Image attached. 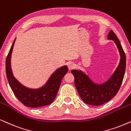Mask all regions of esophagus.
Returning <instances> with one entry per match:
<instances>
[{
  "label": "esophagus",
  "instance_id": "1",
  "mask_svg": "<svg viewBox=\"0 0 131 131\" xmlns=\"http://www.w3.org/2000/svg\"><path fill=\"white\" fill-rule=\"evenodd\" d=\"M75 67V64L74 63L70 62L68 64V68H69V69H70V70L71 69H74Z\"/></svg>",
  "mask_w": 131,
  "mask_h": 131
}]
</instances>
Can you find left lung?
I'll return each instance as SVG.
<instances>
[{"instance_id":"obj_1","label":"left lung","mask_w":131,"mask_h":131,"mask_svg":"<svg viewBox=\"0 0 131 131\" xmlns=\"http://www.w3.org/2000/svg\"><path fill=\"white\" fill-rule=\"evenodd\" d=\"M108 39L113 40L117 47L120 54L118 67L111 78L102 84H96L92 82L89 77L81 71L72 70L74 77L75 86L82 100L91 105H101L107 102L117 93L120 89L126 69V55L122 47L114 34L111 30Z\"/></svg>"}]
</instances>
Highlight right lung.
Listing matches in <instances>:
<instances>
[{"label": "right lung", "mask_w": 131, "mask_h": 131, "mask_svg": "<svg viewBox=\"0 0 131 131\" xmlns=\"http://www.w3.org/2000/svg\"><path fill=\"white\" fill-rule=\"evenodd\" d=\"M15 41V39L12 44L6 59V77L12 90L17 98L27 107L36 108L49 105L54 100L62 78L67 73L68 68L67 66L59 68L41 88L31 89L26 88L14 78L11 68V56Z\"/></svg>", "instance_id": "add662e5"}]
</instances>
